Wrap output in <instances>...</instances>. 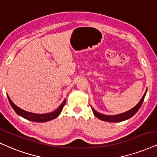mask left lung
<instances>
[{"instance_id": "obj_1", "label": "left lung", "mask_w": 157, "mask_h": 157, "mask_svg": "<svg viewBox=\"0 0 157 157\" xmlns=\"http://www.w3.org/2000/svg\"><path fill=\"white\" fill-rule=\"evenodd\" d=\"M147 92V90H146ZM146 92H145V94L143 96V98H141V100H140V102H138V104H137L135 106L134 108H132L129 111L125 112V113H121V114H118V115H115V116H107V115H103V114L98 113L95 110H94L93 108H92V111L94 114V116L98 118V119L102 120V121H110V122H119V121H124V120H127L131 118L133 116L135 115V113H137V111H138L139 108H140L141 105H142L143 102H144L145 96H146Z\"/></svg>"}]
</instances>
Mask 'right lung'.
Segmentation results:
<instances>
[{"label":"right lung","instance_id":"right-lung-1","mask_svg":"<svg viewBox=\"0 0 157 157\" xmlns=\"http://www.w3.org/2000/svg\"><path fill=\"white\" fill-rule=\"evenodd\" d=\"M8 96V95H7ZM8 99H9V101L10 102L11 107L13 108V109L14 110V111L18 114V115L20 116L25 119L29 120V121H36V122H45V121H50V120H52L55 118H57L58 116L59 115V113H61L62 110L64 107V105H65V102L66 100H64L63 103L59 105V107L57 108V110H55V111L51 112V113H45V114H36L33 113H30V112L25 111L24 110L21 109L19 107H17L16 105L13 103V102L11 101L9 97L8 96Z\"/></svg>","mask_w":157,"mask_h":157}]
</instances>
